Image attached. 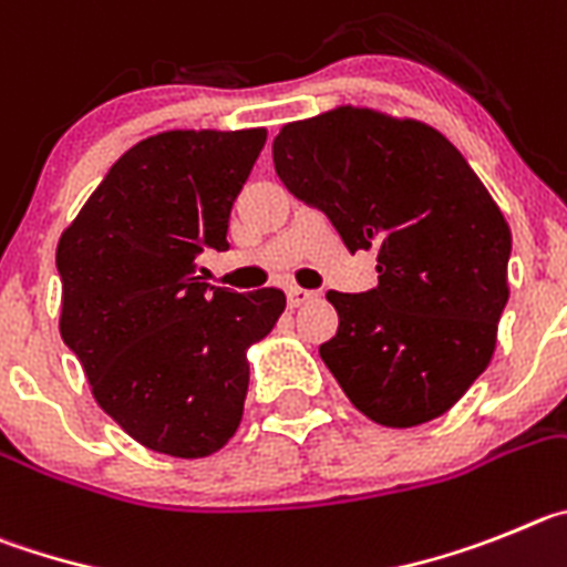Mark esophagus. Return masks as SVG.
Wrapping results in <instances>:
<instances>
[{"instance_id": "34e87169", "label": "esophagus", "mask_w": 567, "mask_h": 567, "mask_svg": "<svg viewBox=\"0 0 567 567\" xmlns=\"http://www.w3.org/2000/svg\"><path fill=\"white\" fill-rule=\"evenodd\" d=\"M310 299H316L313 290H305V288H290L288 290V305H290V308H299V305L310 302Z\"/></svg>"}]
</instances>
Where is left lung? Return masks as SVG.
<instances>
[{
	"mask_svg": "<svg viewBox=\"0 0 567 567\" xmlns=\"http://www.w3.org/2000/svg\"><path fill=\"white\" fill-rule=\"evenodd\" d=\"M274 169L347 251H375V288L328 293L339 330L319 355L350 404L392 430L452 410L494 355L512 254L466 157L423 121L341 104L285 124Z\"/></svg>",
	"mask_w": 567,
	"mask_h": 567,
	"instance_id": "8db88e82",
	"label": "left lung"
}]
</instances>
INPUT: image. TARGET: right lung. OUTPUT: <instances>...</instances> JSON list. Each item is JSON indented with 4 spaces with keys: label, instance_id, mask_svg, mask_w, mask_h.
Returning <instances> with one entry per match:
<instances>
[{
    "label": "right lung",
    "instance_id": "right-lung-1",
    "mask_svg": "<svg viewBox=\"0 0 567 567\" xmlns=\"http://www.w3.org/2000/svg\"><path fill=\"white\" fill-rule=\"evenodd\" d=\"M257 130H169L118 157L61 231L59 330L101 410L152 452L208 457L243 421L248 347L285 293H237L197 277L226 251L228 217L265 146Z\"/></svg>",
    "mask_w": 567,
    "mask_h": 567
}]
</instances>
